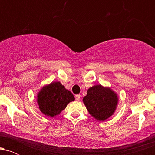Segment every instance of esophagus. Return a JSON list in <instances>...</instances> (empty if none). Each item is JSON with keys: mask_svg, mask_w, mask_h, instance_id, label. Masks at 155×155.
<instances>
[{"mask_svg": "<svg viewBox=\"0 0 155 155\" xmlns=\"http://www.w3.org/2000/svg\"><path fill=\"white\" fill-rule=\"evenodd\" d=\"M75 97H76V100L77 101H79L80 100V97H81V95H80L79 94V95H76Z\"/></svg>", "mask_w": 155, "mask_h": 155, "instance_id": "34e87169", "label": "esophagus"}]
</instances>
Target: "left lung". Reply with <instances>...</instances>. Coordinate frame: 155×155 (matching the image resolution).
Here are the masks:
<instances>
[{"mask_svg": "<svg viewBox=\"0 0 155 155\" xmlns=\"http://www.w3.org/2000/svg\"><path fill=\"white\" fill-rule=\"evenodd\" d=\"M117 95L111 89L95 85L87 90L83 102L92 117L104 121L113 114L117 104Z\"/></svg>", "mask_w": 155, "mask_h": 155, "instance_id": "obj_1", "label": "left lung"}]
</instances>
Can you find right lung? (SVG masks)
Returning <instances> with one entry per match:
<instances>
[{"label":"right lung","mask_w":155,"mask_h":155,"mask_svg":"<svg viewBox=\"0 0 155 155\" xmlns=\"http://www.w3.org/2000/svg\"><path fill=\"white\" fill-rule=\"evenodd\" d=\"M74 101V96L61 83L52 82L43 87L38 95L40 111L48 117L59 114L68 103Z\"/></svg>","instance_id":"obj_1"}]
</instances>
